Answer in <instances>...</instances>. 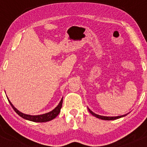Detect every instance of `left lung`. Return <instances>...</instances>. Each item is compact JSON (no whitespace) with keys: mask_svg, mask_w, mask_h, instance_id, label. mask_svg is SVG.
<instances>
[{"mask_svg":"<svg viewBox=\"0 0 147 147\" xmlns=\"http://www.w3.org/2000/svg\"><path fill=\"white\" fill-rule=\"evenodd\" d=\"M88 111L93 116H95V117L99 118V119H104V120H114V119H119V118L120 117H124V116L126 115H120V116H117V117H106V116H102V115H97L95 113H94L92 111H91L90 109H88Z\"/></svg>","mask_w":147,"mask_h":147,"instance_id":"left-lung-1","label":"left lung"}]
</instances>
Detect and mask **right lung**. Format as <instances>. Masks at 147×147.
I'll return each mask as SVG.
<instances>
[{"label": "right lung", "mask_w": 147, "mask_h": 147, "mask_svg": "<svg viewBox=\"0 0 147 147\" xmlns=\"http://www.w3.org/2000/svg\"><path fill=\"white\" fill-rule=\"evenodd\" d=\"M8 101H9L10 105L11 106L12 109H14L15 112H16L18 115L21 116V117H23V119H28V120L32 121V122H48V121L52 120V119H55V118L59 114L61 109L62 107V104H63V98H62L61 100L60 101L59 105L57 106L54 110H52V111H50V112L48 113L39 115H30L22 113L20 112V111H18L17 109H16V108L12 105V104L10 102L9 99H8Z\"/></svg>", "instance_id": "add662e5"}]
</instances>
